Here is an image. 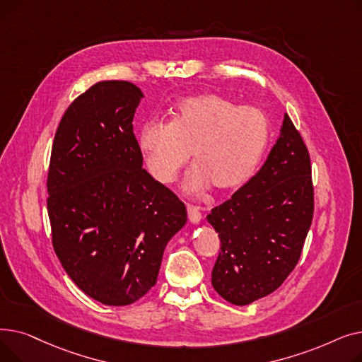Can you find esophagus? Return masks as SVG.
<instances>
[{
    "label": "esophagus",
    "instance_id": "obj_1",
    "mask_svg": "<svg viewBox=\"0 0 362 362\" xmlns=\"http://www.w3.org/2000/svg\"><path fill=\"white\" fill-rule=\"evenodd\" d=\"M186 208H187V218H189V221H191L192 224L201 223L202 214H201V211H199V208H198V206H194V205H187Z\"/></svg>",
    "mask_w": 362,
    "mask_h": 362
}]
</instances>
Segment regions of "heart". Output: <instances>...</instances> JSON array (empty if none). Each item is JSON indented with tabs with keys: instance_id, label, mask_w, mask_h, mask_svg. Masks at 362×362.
Returning <instances> with one entry per match:
<instances>
[{
	"instance_id": "1",
	"label": "heart",
	"mask_w": 362,
	"mask_h": 362,
	"mask_svg": "<svg viewBox=\"0 0 362 362\" xmlns=\"http://www.w3.org/2000/svg\"><path fill=\"white\" fill-rule=\"evenodd\" d=\"M270 139V122L257 105H238L218 93H198L177 103L171 122H146L138 146L151 176L173 182L192 151L195 164L183 187L197 194L211 185L230 192L248 182Z\"/></svg>"
}]
</instances>
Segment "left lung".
Masks as SVG:
<instances>
[{
    "label": "left lung",
    "instance_id": "left-lung-1",
    "mask_svg": "<svg viewBox=\"0 0 362 362\" xmlns=\"http://www.w3.org/2000/svg\"><path fill=\"white\" fill-rule=\"evenodd\" d=\"M314 213L308 149L288 114L258 173L206 216L221 251L211 273L233 305L273 293L295 269Z\"/></svg>",
    "mask_w": 362,
    "mask_h": 362
}]
</instances>
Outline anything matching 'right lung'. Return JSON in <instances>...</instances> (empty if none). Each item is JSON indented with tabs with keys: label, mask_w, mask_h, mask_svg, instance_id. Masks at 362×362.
I'll return each mask as SVG.
<instances>
[{
	"label": "right lung",
	"mask_w": 362,
	"mask_h": 362,
	"mask_svg": "<svg viewBox=\"0 0 362 362\" xmlns=\"http://www.w3.org/2000/svg\"><path fill=\"white\" fill-rule=\"evenodd\" d=\"M144 98L104 81L76 98L57 129L48 171L54 251L82 292L130 305L157 283L186 206L142 168L133 117Z\"/></svg>",
	"instance_id": "add662e5"
}]
</instances>
